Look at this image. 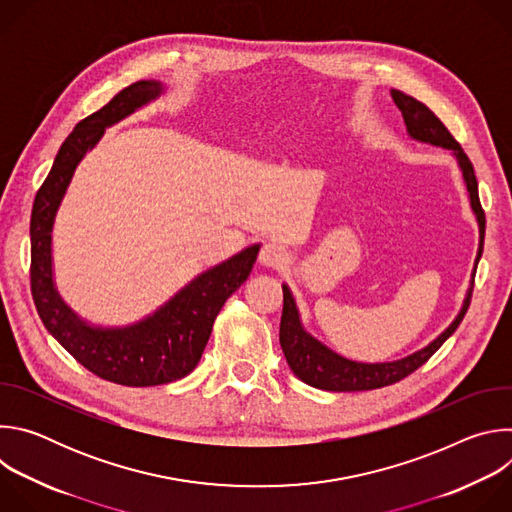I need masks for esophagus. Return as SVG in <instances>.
Instances as JSON below:
<instances>
[{
  "label": "esophagus",
  "instance_id": "esophagus-1",
  "mask_svg": "<svg viewBox=\"0 0 512 512\" xmlns=\"http://www.w3.org/2000/svg\"><path fill=\"white\" fill-rule=\"evenodd\" d=\"M259 263L263 267H283L287 263V253L277 243H265L259 251Z\"/></svg>",
  "mask_w": 512,
  "mask_h": 512
}]
</instances>
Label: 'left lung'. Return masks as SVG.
Masks as SVG:
<instances>
[{
	"label": "left lung",
	"instance_id": "obj_1",
	"mask_svg": "<svg viewBox=\"0 0 512 512\" xmlns=\"http://www.w3.org/2000/svg\"><path fill=\"white\" fill-rule=\"evenodd\" d=\"M391 97L403 115L407 135L413 141L429 143V145H435V148L448 150L462 172L464 186L468 190L470 208L476 216L478 231H480V243H478V253L474 259L472 281H470V287L466 289V296H464L458 316L450 322V326L444 332L437 334L423 348H419L403 358L385 360V362H360V360L346 358V356L334 352L332 348H328L318 338H314L304 328L296 298H294V294H291L289 285L283 283L281 285L283 287V312H281V324H279L281 350L285 354L289 369L294 371V375L300 381H304L306 385L322 389V391H371V389L393 385V383L405 379L415 369H419L421 364L456 332L458 324L462 322V318L470 306V298H472L474 271H476V265L482 255V239H484V225H486L484 210L478 200V182L474 176V168H472L468 156L464 154V150L460 148V143L450 135V131L444 127V123L437 119L423 103H419L417 99H413L401 91H395V89L391 91Z\"/></svg>",
	"mask_w": 512,
	"mask_h": 512
}]
</instances>
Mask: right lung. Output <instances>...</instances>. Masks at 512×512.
<instances>
[{
    "mask_svg": "<svg viewBox=\"0 0 512 512\" xmlns=\"http://www.w3.org/2000/svg\"><path fill=\"white\" fill-rule=\"evenodd\" d=\"M168 91L162 81H137L119 91L64 139L52 170L36 194L30 221L32 296L46 330L97 377L125 387H154L184 379L194 371L227 298L247 281L259 243L208 267L176 294L125 326H101L81 318L60 296L54 281L52 233L56 214L83 158L97 148L105 129L158 101Z\"/></svg>",
    "mask_w": 512,
    "mask_h": 512,
    "instance_id": "obj_1",
    "label": "right lung"
}]
</instances>
